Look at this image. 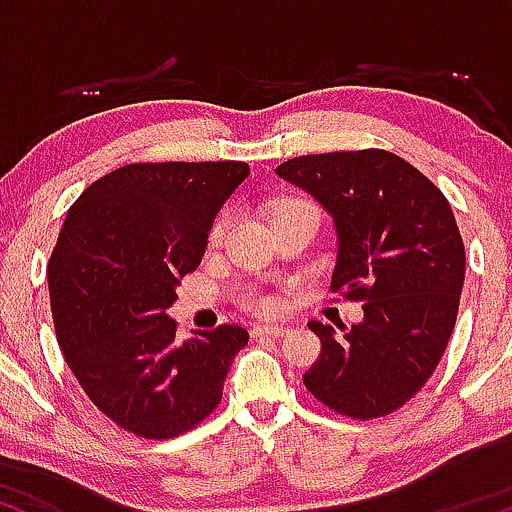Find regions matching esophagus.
<instances>
[{
	"mask_svg": "<svg viewBox=\"0 0 512 512\" xmlns=\"http://www.w3.org/2000/svg\"><path fill=\"white\" fill-rule=\"evenodd\" d=\"M289 327L284 325H255L252 327V337H284Z\"/></svg>",
	"mask_w": 512,
	"mask_h": 512,
	"instance_id": "obj_1",
	"label": "esophagus"
}]
</instances>
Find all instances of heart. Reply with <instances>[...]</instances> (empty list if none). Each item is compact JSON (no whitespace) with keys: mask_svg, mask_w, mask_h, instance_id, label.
Returning <instances> with one entry per match:
<instances>
[{"mask_svg":"<svg viewBox=\"0 0 512 512\" xmlns=\"http://www.w3.org/2000/svg\"><path fill=\"white\" fill-rule=\"evenodd\" d=\"M301 207H313V204L303 202V199H284V202L279 204V209H276V214H281V211L301 209ZM228 223H231V214H228V211H223L219 219L214 221V226H211L209 245H219L221 243L223 236H226V231H228ZM245 303H248V308L257 310V313H269V310L274 308L272 298H267V296H248V298H245Z\"/></svg>","mask_w":512,"mask_h":512,"instance_id":"obj_1","label":"heart"}]
</instances>
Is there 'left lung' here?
Segmentation results:
<instances>
[{
    "label": "left lung",
    "mask_w": 512,
    "mask_h": 512,
    "mask_svg": "<svg viewBox=\"0 0 512 512\" xmlns=\"http://www.w3.org/2000/svg\"><path fill=\"white\" fill-rule=\"evenodd\" d=\"M337 228L332 291L363 303V322L334 334L310 322L322 351L303 383L349 419H378L428 383L452 334L464 245L448 199L390 151H334L281 163Z\"/></svg>",
    "instance_id": "1"
}]
</instances>
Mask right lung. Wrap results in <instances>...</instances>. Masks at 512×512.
I'll return each instance as SVG.
<instances>
[{
  "mask_svg": "<svg viewBox=\"0 0 512 512\" xmlns=\"http://www.w3.org/2000/svg\"><path fill=\"white\" fill-rule=\"evenodd\" d=\"M250 175L243 161L129 163L88 185L48 264L64 361L113 424L166 440L221 402L248 330L175 339V286L195 272L216 214Z\"/></svg>",
  "mask_w": 512,
  "mask_h": 512,
  "instance_id": "obj_1",
  "label": "right lung"
}]
</instances>
